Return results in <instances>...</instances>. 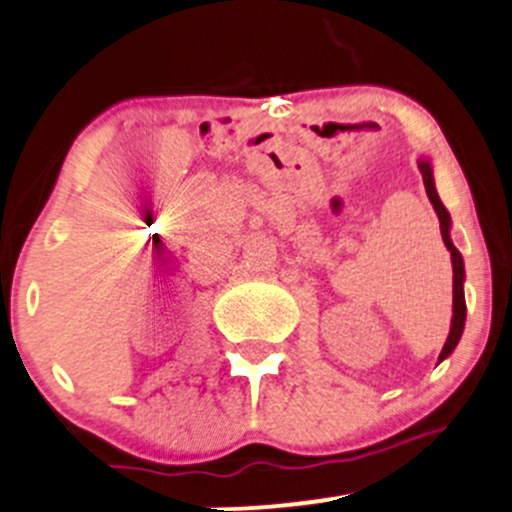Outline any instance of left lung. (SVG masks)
<instances>
[{
	"label": "left lung",
	"instance_id": "left-lung-1",
	"mask_svg": "<svg viewBox=\"0 0 512 512\" xmlns=\"http://www.w3.org/2000/svg\"><path fill=\"white\" fill-rule=\"evenodd\" d=\"M418 169H421V174H423V184H426V194H428L430 204H433L435 214H438L443 244H445V249L450 251V261H453V321H450L448 341H445L443 351H440V356H438V363H440L443 358H448L450 353L455 351L460 336H463V328H465V293H463L465 266H463V256H460V251L455 249L453 241H450V214H448V209L443 206V201H440L438 191H435L433 166H430L428 159H421L418 161Z\"/></svg>",
	"mask_w": 512,
	"mask_h": 512
}]
</instances>
